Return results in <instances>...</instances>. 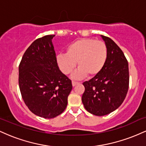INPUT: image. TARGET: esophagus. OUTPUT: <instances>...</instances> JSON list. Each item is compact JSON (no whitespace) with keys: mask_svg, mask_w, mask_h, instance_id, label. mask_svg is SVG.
<instances>
[{"mask_svg":"<svg viewBox=\"0 0 146 146\" xmlns=\"http://www.w3.org/2000/svg\"><path fill=\"white\" fill-rule=\"evenodd\" d=\"M78 82H74V81H72V85H73V86H76L77 84H78Z\"/></svg>","mask_w":146,"mask_h":146,"instance_id":"34e87169","label":"esophagus"}]
</instances>
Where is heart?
<instances>
[{"label":"heart","mask_w":146,"mask_h":146,"mask_svg":"<svg viewBox=\"0 0 146 146\" xmlns=\"http://www.w3.org/2000/svg\"><path fill=\"white\" fill-rule=\"evenodd\" d=\"M108 58V48L104 42L95 38H81L66 48V54L56 56L58 67L64 75L72 73L76 62L78 70L73 75L75 79L96 76L101 72Z\"/></svg>","instance_id":"1"}]
</instances>
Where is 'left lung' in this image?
Returning a JSON list of instances; mask_svg holds the SVG:
<instances>
[{
	"label": "left lung",
	"mask_w": 146,
	"mask_h": 146,
	"mask_svg": "<svg viewBox=\"0 0 146 146\" xmlns=\"http://www.w3.org/2000/svg\"><path fill=\"white\" fill-rule=\"evenodd\" d=\"M108 48V58L101 72L83 83L82 101L86 110L97 116L108 115L125 100L129 86L128 63L121 49L108 37L101 36Z\"/></svg>",
	"instance_id": "obj_1"
}]
</instances>
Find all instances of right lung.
Listing matches in <instances>:
<instances>
[{
	"instance_id": "obj_1",
	"label": "right lung",
	"mask_w": 146,
	"mask_h": 146,
	"mask_svg": "<svg viewBox=\"0 0 146 146\" xmlns=\"http://www.w3.org/2000/svg\"><path fill=\"white\" fill-rule=\"evenodd\" d=\"M47 35L33 42L19 64L18 83L22 98L35 115L54 118L66 108L71 80L59 69L52 39Z\"/></svg>"
}]
</instances>
